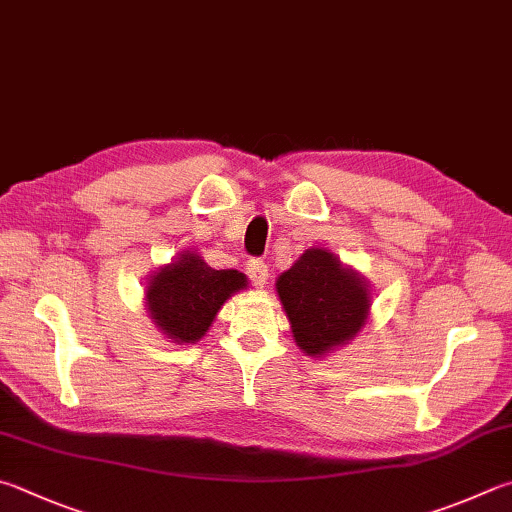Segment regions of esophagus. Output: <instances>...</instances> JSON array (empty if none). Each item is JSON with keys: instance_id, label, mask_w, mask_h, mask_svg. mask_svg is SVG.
Here are the masks:
<instances>
[{"instance_id": "1", "label": "esophagus", "mask_w": 512, "mask_h": 512, "mask_svg": "<svg viewBox=\"0 0 512 512\" xmlns=\"http://www.w3.org/2000/svg\"><path fill=\"white\" fill-rule=\"evenodd\" d=\"M248 277L250 282H253L255 286H264L266 280H268V264L264 262V259H248Z\"/></svg>"}]
</instances>
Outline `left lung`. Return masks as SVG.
Wrapping results in <instances>:
<instances>
[{"instance_id": "obj_1", "label": "left lung", "mask_w": 512, "mask_h": 512, "mask_svg": "<svg viewBox=\"0 0 512 512\" xmlns=\"http://www.w3.org/2000/svg\"><path fill=\"white\" fill-rule=\"evenodd\" d=\"M304 353L322 356L345 345L367 318L369 293L356 273L345 271L331 253L309 248L275 284Z\"/></svg>"}]
</instances>
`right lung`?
<instances>
[{"mask_svg":"<svg viewBox=\"0 0 512 512\" xmlns=\"http://www.w3.org/2000/svg\"><path fill=\"white\" fill-rule=\"evenodd\" d=\"M246 286L239 271H217L199 255H181L179 262L161 268L147 286L152 320L174 342H194L215 320L232 293Z\"/></svg>","mask_w":512,"mask_h":512,"instance_id":"right-lung-1","label":"right lung"}]
</instances>
